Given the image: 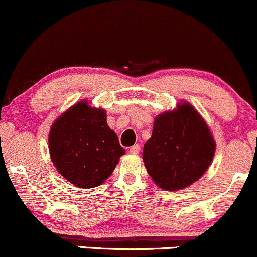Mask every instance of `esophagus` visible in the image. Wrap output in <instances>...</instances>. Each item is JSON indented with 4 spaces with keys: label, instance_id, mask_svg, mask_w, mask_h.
Returning <instances> with one entry per match:
<instances>
[{
    "label": "esophagus",
    "instance_id": "obj_1",
    "mask_svg": "<svg viewBox=\"0 0 257 257\" xmlns=\"http://www.w3.org/2000/svg\"><path fill=\"white\" fill-rule=\"evenodd\" d=\"M130 153L131 154H138L140 153V144H135V146H132L131 148H130V150H128Z\"/></svg>",
    "mask_w": 257,
    "mask_h": 257
}]
</instances>
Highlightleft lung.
<instances>
[{"label": "left lung", "mask_w": 257, "mask_h": 257, "mask_svg": "<svg viewBox=\"0 0 257 257\" xmlns=\"http://www.w3.org/2000/svg\"><path fill=\"white\" fill-rule=\"evenodd\" d=\"M212 132L188 102L154 120L152 137L144 144L143 161L159 188L177 191L203 176L215 154Z\"/></svg>", "instance_id": "8db88e82"}]
</instances>
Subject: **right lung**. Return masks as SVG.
<instances>
[{
	"mask_svg": "<svg viewBox=\"0 0 257 257\" xmlns=\"http://www.w3.org/2000/svg\"><path fill=\"white\" fill-rule=\"evenodd\" d=\"M49 153L57 172L81 189L96 188L108 179L125 149L107 123L104 109L80 101L51 125Z\"/></svg>",
	"mask_w": 257,
	"mask_h": 257,
	"instance_id": "right-lung-1",
	"label": "right lung"
}]
</instances>
